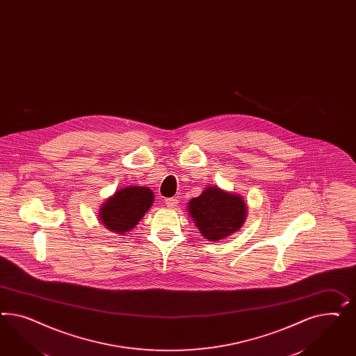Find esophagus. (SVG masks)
Returning <instances> with one entry per match:
<instances>
[{"instance_id":"34e87169","label":"esophagus","mask_w":356,"mask_h":356,"mask_svg":"<svg viewBox=\"0 0 356 356\" xmlns=\"http://www.w3.org/2000/svg\"><path fill=\"white\" fill-rule=\"evenodd\" d=\"M165 204L168 208H174L177 204H178V199L177 197H169L165 200Z\"/></svg>"}]
</instances>
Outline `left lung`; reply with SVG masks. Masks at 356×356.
<instances>
[{"label": "left lung", "instance_id": "1", "mask_svg": "<svg viewBox=\"0 0 356 356\" xmlns=\"http://www.w3.org/2000/svg\"><path fill=\"white\" fill-rule=\"evenodd\" d=\"M188 212L203 236L221 241L242 226L247 211L241 196L208 187L188 203Z\"/></svg>", "mask_w": 356, "mask_h": 356}]
</instances>
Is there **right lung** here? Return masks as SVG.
Wrapping results in <instances>:
<instances>
[{
    "label": "right lung",
    "instance_id": "right-lung-1",
    "mask_svg": "<svg viewBox=\"0 0 356 356\" xmlns=\"http://www.w3.org/2000/svg\"><path fill=\"white\" fill-rule=\"evenodd\" d=\"M153 203L148 187H126L114 193L100 211L102 225L117 234L130 232Z\"/></svg>",
    "mask_w": 356,
    "mask_h": 356
}]
</instances>
